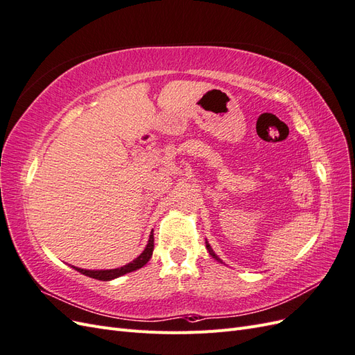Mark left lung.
Here are the masks:
<instances>
[{
    "label": "left lung",
    "instance_id": "left-lung-1",
    "mask_svg": "<svg viewBox=\"0 0 355 355\" xmlns=\"http://www.w3.org/2000/svg\"><path fill=\"white\" fill-rule=\"evenodd\" d=\"M206 247H207V250H209V253H210V254H211V257H214V259H216V261H219V262H222V261H220V259H219V257H218V256H216V253H214V252H213V250H211V247H210V244H209V243H207V241H206Z\"/></svg>",
    "mask_w": 355,
    "mask_h": 355
}]
</instances>
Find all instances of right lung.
Instances as JSON below:
<instances>
[{
  "label": "right lung",
  "instance_id": "right-lung-1",
  "mask_svg": "<svg viewBox=\"0 0 355 355\" xmlns=\"http://www.w3.org/2000/svg\"><path fill=\"white\" fill-rule=\"evenodd\" d=\"M153 250H154V234L151 232V235H149V241H148V245L145 247V250L142 252L141 256H137L136 259L130 263H127L121 268H116V270H105V271H89V270H81V268H75L78 272L84 274V275H89L92 278H96V280H103V282H108V280H112V278H116L120 275H124L127 272H132V271H136L139 270V268H142L144 265H146V262L151 259L153 256Z\"/></svg>",
  "mask_w": 355,
  "mask_h": 355
}]
</instances>
